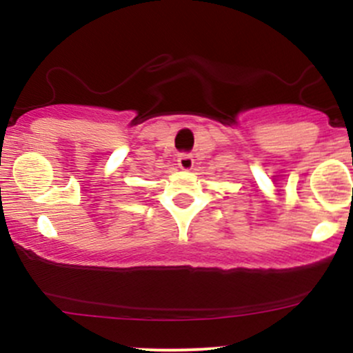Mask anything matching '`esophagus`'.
<instances>
[{
	"label": "esophagus",
	"instance_id": "esophagus-1",
	"mask_svg": "<svg viewBox=\"0 0 353 353\" xmlns=\"http://www.w3.org/2000/svg\"><path fill=\"white\" fill-rule=\"evenodd\" d=\"M177 165H179L182 171H190L194 165L192 156H189V154H181L179 159H177Z\"/></svg>",
	"mask_w": 353,
	"mask_h": 353
}]
</instances>
